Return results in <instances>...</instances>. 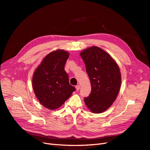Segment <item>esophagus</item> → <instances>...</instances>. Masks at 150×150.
<instances>
[{
    "instance_id": "1",
    "label": "esophagus",
    "mask_w": 150,
    "mask_h": 150,
    "mask_svg": "<svg viewBox=\"0 0 150 150\" xmlns=\"http://www.w3.org/2000/svg\"><path fill=\"white\" fill-rule=\"evenodd\" d=\"M75 88H76V91H79V89H80V85H76Z\"/></svg>"
}]
</instances>
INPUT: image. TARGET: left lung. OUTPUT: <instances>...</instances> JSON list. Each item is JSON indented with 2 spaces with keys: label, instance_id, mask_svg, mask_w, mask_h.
Instances as JSON below:
<instances>
[{
  "label": "left lung",
  "instance_id": "1",
  "mask_svg": "<svg viewBox=\"0 0 150 150\" xmlns=\"http://www.w3.org/2000/svg\"><path fill=\"white\" fill-rule=\"evenodd\" d=\"M91 80V93L84 98L87 108L93 113L104 112L118 95L121 75L117 63L104 50L92 46L80 53Z\"/></svg>",
  "mask_w": 150,
  "mask_h": 150
}]
</instances>
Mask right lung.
Segmentation results:
<instances>
[{"mask_svg": "<svg viewBox=\"0 0 150 150\" xmlns=\"http://www.w3.org/2000/svg\"><path fill=\"white\" fill-rule=\"evenodd\" d=\"M69 53L62 50L50 53L43 58L33 76V88L37 99L46 108L61 107L75 88L69 83L65 65Z\"/></svg>", "mask_w": 150, "mask_h": 150, "instance_id": "right-lung-1", "label": "right lung"}]
</instances>
